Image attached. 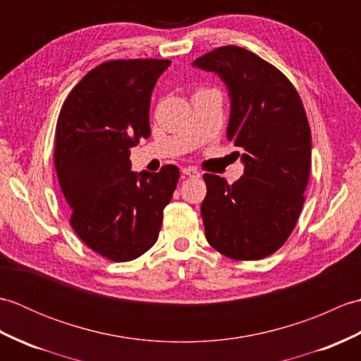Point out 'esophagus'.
<instances>
[{"label":"esophagus","instance_id":"34e87169","mask_svg":"<svg viewBox=\"0 0 361 361\" xmlns=\"http://www.w3.org/2000/svg\"><path fill=\"white\" fill-rule=\"evenodd\" d=\"M181 172H183V175L190 176V178H198V176H200V172H198L194 167H185Z\"/></svg>","mask_w":361,"mask_h":361}]
</instances>
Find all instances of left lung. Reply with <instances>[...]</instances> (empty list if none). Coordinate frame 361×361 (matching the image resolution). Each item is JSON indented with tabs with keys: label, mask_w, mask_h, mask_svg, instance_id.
Listing matches in <instances>:
<instances>
[{
	"label": "left lung",
	"mask_w": 361,
	"mask_h": 361,
	"mask_svg": "<svg viewBox=\"0 0 361 361\" xmlns=\"http://www.w3.org/2000/svg\"><path fill=\"white\" fill-rule=\"evenodd\" d=\"M194 66L217 74L226 85V137L243 150L245 166L233 185L203 175L206 240L235 260L267 257L293 231L309 183L312 135L301 97L278 68L239 46H221Z\"/></svg>",
	"instance_id": "obj_1"
}]
</instances>
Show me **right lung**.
<instances>
[{"label": "right lung", "instance_id": "add662e5", "mask_svg": "<svg viewBox=\"0 0 361 361\" xmlns=\"http://www.w3.org/2000/svg\"><path fill=\"white\" fill-rule=\"evenodd\" d=\"M169 60H111L91 70L63 102L54 163L71 226L114 262L144 255L158 240L178 167L133 172L130 149L150 136V97Z\"/></svg>", "mask_w": 361, "mask_h": 361}]
</instances>
